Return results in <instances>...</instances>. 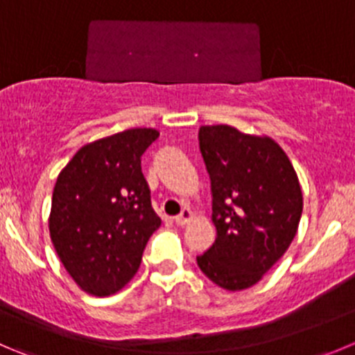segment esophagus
Instances as JSON below:
<instances>
[{
  "label": "esophagus",
  "mask_w": 355,
  "mask_h": 355,
  "mask_svg": "<svg viewBox=\"0 0 355 355\" xmlns=\"http://www.w3.org/2000/svg\"><path fill=\"white\" fill-rule=\"evenodd\" d=\"M191 217H193V211L189 210V208H184V210L180 211V215L175 217V224H177V226H185V224L191 220Z\"/></svg>",
  "instance_id": "1"
}]
</instances>
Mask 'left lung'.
I'll use <instances>...</instances> for the list:
<instances>
[{"mask_svg": "<svg viewBox=\"0 0 355 355\" xmlns=\"http://www.w3.org/2000/svg\"><path fill=\"white\" fill-rule=\"evenodd\" d=\"M210 175L215 243L196 257L200 270L227 291L252 287L286 254L303 211L297 175L271 138L231 125L200 128Z\"/></svg>", "mask_w": 355, "mask_h": 355, "instance_id": "8db88e82", "label": "left lung"}]
</instances>
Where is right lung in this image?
<instances>
[{
    "instance_id": "add662e5",
    "label": "right lung",
    "mask_w": 355,
    "mask_h": 355,
    "mask_svg": "<svg viewBox=\"0 0 355 355\" xmlns=\"http://www.w3.org/2000/svg\"><path fill=\"white\" fill-rule=\"evenodd\" d=\"M155 129H128L82 147L59 173L49 218L52 243L85 293L110 296L135 277L161 218L141 155Z\"/></svg>"
}]
</instances>
